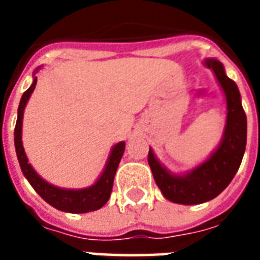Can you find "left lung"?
Returning <instances> with one entry per match:
<instances>
[{
	"mask_svg": "<svg viewBox=\"0 0 260 260\" xmlns=\"http://www.w3.org/2000/svg\"><path fill=\"white\" fill-rule=\"evenodd\" d=\"M203 64L216 75L227 103V121L223 139L206 161L184 175L173 174L149 149L147 161L156 184L166 199L181 205H198L216 198L227 188L238 171L246 146V115L238 87L224 72L223 64L214 58Z\"/></svg>",
	"mask_w": 260,
	"mask_h": 260,
	"instance_id": "8db88e82",
	"label": "left lung"
}]
</instances>
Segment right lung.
I'll list each match as a JSON object with an SVG mask.
<instances>
[{
	"label": "right lung",
	"mask_w": 260,
	"mask_h": 260,
	"mask_svg": "<svg viewBox=\"0 0 260 260\" xmlns=\"http://www.w3.org/2000/svg\"><path fill=\"white\" fill-rule=\"evenodd\" d=\"M36 83L37 78H35L30 87L23 93V96L20 99L19 108H18V119H16V125H15V150H16V156H18L22 173L30 182V185L35 188V191L42 196L48 205H51L55 209L68 213H87L97 210L107 203L108 198L111 195L114 175L117 173L121 157L124 154L125 142H119L117 145H114L100 178L91 186H87L83 189H62V188L48 184L47 181L43 180L42 177L33 170L30 164L27 163V157H26L23 143H22L23 111H25L26 103L36 87Z\"/></svg>",
	"instance_id": "add662e5"
}]
</instances>
